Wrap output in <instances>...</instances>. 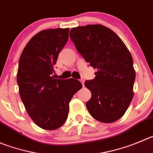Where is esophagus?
Instances as JSON below:
<instances>
[{"mask_svg":"<svg viewBox=\"0 0 153 153\" xmlns=\"http://www.w3.org/2000/svg\"><path fill=\"white\" fill-rule=\"evenodd\" d=\"M80 81H81V84H82V85H85V80L83 79V78H81V79H80Z\"/></svg>","mask_w":153,"mask_h":153,"instance_id":"esophagus-1","label":"esophagus"}]
</instances>
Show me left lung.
I'll return each instance as SVG.
<instances>
[{
  "label": "left lung",
  "instance_id": "1",
  "mask_svg": "<svg viewBox=\"0 0 153 153\" xmlns=\"http://www.w3.org/2000/svg\"><path fill=\"white\" fill-rule=\"evenodd\" d=\"M69 35L78 52L97 69L95 78L85 83L91 92L86 102L88 112L99 122H115L134 96L136 75L131 53L113 31L102 25L72 28Z\"/></svg>",
  "mask_w": 153,
  "mask_h": 153
}]
</instances>
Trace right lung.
I'll return each mask as SVG.
<instances>
[{"label":"right lung","instance_id":"1","mask_svg":"<svg viewBox=\"0 0 153 153\" xmlns=\"http://www.w3.org/2000/svg\"><path fill=\"white\" fill-rule=\"evenodd\" d=\"M69 28L44 30L31 38L19 61L20 97L33 122L45 130L60 128L68 117L70 100L82 88L74 78L56 79L53 66L66 44Z\"/></svg>","mask_w":153,"mask_h":153}]
</instances>
